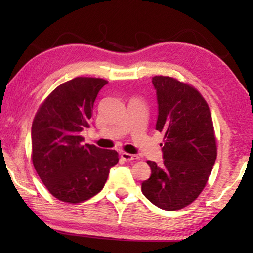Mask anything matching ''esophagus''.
I'll return each instance as SVG.
<instances>
[{
    "label": "esophagus",
    "instance_id": "esophagus-1",
    "mask_svg": "<svg viewBox=\"0 0 253 253\" xmlns=\"http://www.w3.org/2000/svg\"><path fill=\"white\" fill-rule=\"evenodd\" d=\"M121 158H122V160L124 161H132V160H138V155H133V154H129V153H126V152H123V153H121Z\"/></svg>",
    "mask_w": 253,
    "mask_h": 253
}]
</instances>
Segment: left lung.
Instances as JSON below:
<instances>
[{"label": "left lung", "instance_id": "obj_1", "mask_svg": "<svg viewBox=\"0 0 253 253\" xmlns=\"http://www.w3.org/2000/svg\"><path fill=\"white\" fill-rule=\"evenodd\" d=\"M158 100L155 129L165 134L162 158L151 167L141 192L166 211L188 206L205 188L216 160V143L210 108L195 87L165 76L152 78Z\"/></svg>", "mask_w": 253, "mask_h": 253}]
</instances>
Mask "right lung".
Here are the masks:
<instances>
[{"mask_svg": "<svg viewBox=\"0 0 253 253\" xmlns=\"http://www.w3.org/2000/svg\"><path fill=\"white\" fill-rule=\"evenodd\" d=\"M107 83L92 77L63 83L47 96L33 120V166L48 191L62 202L92 198L119 162L116 151L82 144L81 132L89 127L96 95Z\"/></svg>", "mask_w": 253, "mask_h": 253, "instance_id": "1", "label": "right lung"}]
</instances>
